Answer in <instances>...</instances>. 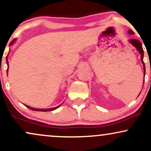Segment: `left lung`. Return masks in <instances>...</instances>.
I'll use <instances>...</instances> for the list:
<instances>
[{
    "instance_id": "8db88e82",
    "label": "left lung",
    "mask_w": 151,
    "mask_h": 151,
    "mask_svg": "<svg viewBox=\"0 0 151 151\" xmlns=\"http://www.w3.org/2000/svg\"><path fill=\"white\" fill-rule=\"evenodd\" d=\"M128 33L130 34V35H133L134 33L132 30H129ZM129 42L132 44V45L134 46L135 48H137V51H138L139 53L141 54V60H142L143 66H144V75L145 76V74H146V68H145V64H144V60H143V58H144V50H143L142 43H141L138 40H136V39H131L129 40ZM140 93H139V94H140Z\"/></svg>"
}]
</instances>
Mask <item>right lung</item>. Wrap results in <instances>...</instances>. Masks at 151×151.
I'll use <instances>...</instances> for the list:
<instances>
[{"label": "right lung", "mask_w": 151, "mask_h": 151, "mask_svg": "<svg viewBox=\"0 0 151 151\" xmlns=\"http://www.w3.org/2000/svg\"><path fill=\"white\" fill-rule=\"evenodd\" d=\"M14 41H15V39H14V40H13L12 41V42H11L10 44H9V45H12V44L14 42ZM6 61H7V66H9V65H8V60H7V56H6ZM7 71H8V68H7ZM26 107H28V109H30L33 110V111H53V110L56 109H57V108H58L59 106H60V105H59V106H56V107H54V108L45 109H34V108H33V107H30V106H27V105H26Z\"/></svg>", "instance_id": "right-lung-1"}]
</instances>
